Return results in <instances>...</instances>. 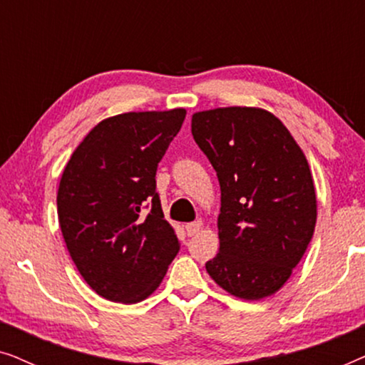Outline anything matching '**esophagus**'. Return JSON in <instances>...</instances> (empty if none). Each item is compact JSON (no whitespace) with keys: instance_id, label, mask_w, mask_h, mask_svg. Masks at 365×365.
<instances>
[{"instance_id":"34e87169","label":"esophagus","mask_w":365,"mask_h":365,"mask_svg":"<svg viewBox=\"0 0 365 365\" xmlns=\"http://www.w3.org/2000/svg\"><path fill=\"white\" fill-rule=\"evenodd\" d=\"M201 226H202L201 221L187 222V224H186V232H187V236H189V237L196 236V234L199 232V229H201Z\"/></svg>"}]
</instances>
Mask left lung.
Segmentation results:
<instances>
[{
  "label": "left lung",
  "instance_id": "obj_1",
  "mask_svg": "<svg viewBox=\"0 0 365 365\" xmlns=\"http://www.w3.org/2000/svg\"><path fill=\"white\" fill-rule=\"evenodd\" d=\"M191 131L221 186L219 254L206 271L236 297L271 296L291 277L316 227L307 159L287 128L264 109L196 113Z\"/></svg>",
  "mask_w": 365,
  "mask_h": 365
}]
</instances>
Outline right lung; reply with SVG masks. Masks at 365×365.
I'll return each instance as SVG.
<instances>
[{
  "label": "right lung",
  "mask_w": 365,
  "mask_h": 365,
  "mask_svg": "<svg viewBox=\"0 0 365 365\" xmlns=\"http://www.w3.org/2000/svg\"><path fill=\"white\" fill-rule=\"evenodd\" d=\"M186 109L124 113L94 126L58 189V217L71 259L89 287L134 304L156 291L179 239L156 192L158 164Z\"/></svg>",
  "instance_id": "1"
}]
</instances>
